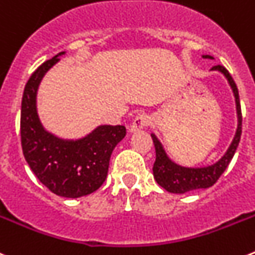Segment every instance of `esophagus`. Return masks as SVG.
Masks as SVG:
<instances>
[{"label": "esophagus", "mask_w": 255, "mask_h": 255, "mask_svg": "<svg viewBox=\"0 0 255 255\" xmlns=\"http://www.w3.org/2000/svg\"><path fill=\"white\" fill-rule=\"evenodd\" d=\"M148 123H150V118H148L147 116H143V114L137 116L136 118L133 119L132 125H130L129 127V132L133 133V132H137V130H141L142 128L148 126Z\"/></svg>", "instance_id": "1"}]
</instances>
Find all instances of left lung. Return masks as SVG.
<instances>
[{"label":"left lung","instance_id":"8db88e82","mask_svg":"<svg viewBox=\"0 0 255 255\" xmlns=\"http://www.w3.org/2000/svg\"><path fill=\"white\" fill-rule=\"evenodd\" d=\"M203 58L213 59L212 56L208 54H203ZM211 71H217L224 77L228 80L229 86L231 88L235 98V105H236V117H238V127H236L235 136H234L233 141H231L230 146L226 150V152L220 157L217 161L213 164L206 165V166H198V167H190V166H183V165L178 164L174 161L170 156L167 155L165 151L164 146L157 138L155 133H151V137L155 143L156 150V160L153 164V178L157 182V184L161 185L165 190L170 192V193L183 194L190 192L194 189H206V188L212 187L215 183L219 180L220 176L222 175L226 167L230 164L231 159L234 157L236 148L239 146L240 136H242V108H240V100H239V91L236 88V84L234 82L233 77L229 73V71L222 66H213Z\"/></svg>","mask_w":255,"mask_h":255}]
</instances>
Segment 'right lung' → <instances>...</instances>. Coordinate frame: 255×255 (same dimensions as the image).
Here are the masks:
<instances>
[{
    "instance_id": "right-lung-1",
    "label": "right lung",
    "mask_w": 255,
    "mask_h": 255,
    "mask_svg": "<svg viewBox=\"0 0 255 255\" xmlns=\"http://www.w3.org/2000/svg\"><path fill=\"white\" fill-rule=\"evenodd\" d=\"M66 52L36 68L24 89L21 102V144L25 160L43 185L65 198L95 192L108 175L109 160L126 136L125 126L100 125L79 138H62L39 118L36 96L43 77Z\"/></svg>"
}]
</instances>
